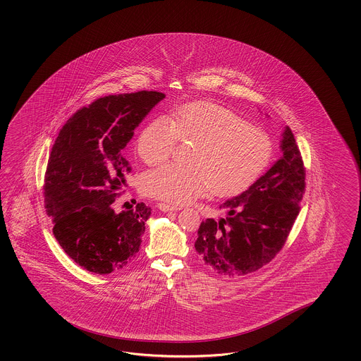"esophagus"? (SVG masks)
<instances>
[{"label": "esophagus", "mask_w": 361, "mask_h": 361, "mask_svg": "<svg viewBox=\"0 0 361 361\" xmlns=\"http://www.w3.org/2000/svg\"><path fill=\"white\" fill-rule=\"evenodd\" d=\"M157 208L160 209L161 212H172V210H180L178 207L175 205H169V204H164V202H159Z\"/></svg>", "instance_id": "1"}]
</instances>
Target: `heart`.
<instances>
[{
	"label": "heart",
	"instance_id": "heart-1",
	"mask_svg": "<svg viewBox=\"0 0 361 361\" xmlns=\"http://www.w3.org/2000/svg\"><path fill=\"white\" fill-rule=\"evenodd\" d=\"M195 142L192 164H166L140 178L145 196L183 204L212 190L217 197L246 192L271 163L274 144L267 132L235 111L197 100L149 121L137 136L136 152L145 164L166 161L178 142Z\"/></svg>",
	"mask_w": 361,
	"mask_h": 361
}]
</instances>
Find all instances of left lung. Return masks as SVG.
I'll return each mask as SVG.
<instances>
[{
    "label": "left lung",
    "instance_id": "1",
    "mask_svg": "<svg viewBox=\"0 0 361 361\" xmlns=\"http://www.w3.org/2000/svg\"><path fill=\"white\" fill-rule=\"evenodd\" d=\"M283 156L246 192L219 208L226 217L205 219L196 252L217 273L240 276L259 270L282 250L306 188V168L294 133L286 127Z\"/></svg>",
    "mask_w": 361,
    "mask_h": 361
}]
</instances>
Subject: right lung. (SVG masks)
I'll use <instances>...</instances> for the list:
<instances>
[{"mask_svg": "<svg viewBox=\"0 0 361 361\" xmlns=\"http://www.w3.org/2000/svg\"><path fill=\"white\" fill-rule=\"evenodd\" d=\"M165 95L137 91L94 100L66 121L49 156L44 208L55 240L90 273L126 267L139 252L152 209L115 212L131 166L123 149L133 130Z\"/></svg>", "mask_w": 361, "mask_h": 361, "instance_id": "add662e5", "label": "right lung"}]
</instances>
